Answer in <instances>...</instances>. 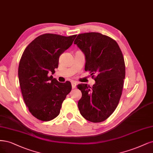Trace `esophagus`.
I'll use <instances>...</instances> for the list:
<instances>
[{
	"label": "esophagus",
	"mask_w": 153,
	"mask_h": 153,
	"mask_svg": "<svg viewBox=\"0 0 153 153\" xmlns=\"http://www.w3.org/2000/svg\"><path fill=\"white\" fill-rule=\"evenodd\" d=\"M71 85H72V88H75L76 85V83L75 82H71Z\"/></svg>",
	"instance_id": "obj_1"
}]
</instances>
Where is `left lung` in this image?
Returning <instances> with one entry per match:
<instances>
[{
    "label": "left lung",
    "instance_id": "8db88e82",
    "mask_svg": "<svg viewBox=\"0 0 153 153\" xmlns=\"http://www.w3.org/2000/svg\"><path fill=\"white\" fill-rule=\"evenodd\" d=\"M74 44L85 54V70L96 81L92 87L78 85L82 94L79 111L89 122H102L114 112L122 96L125 77L123 54L117 42L100 33L79 34Z\"/></svg>",
    "mask_w": 153,
    "mask_h": 153
}]
</instances>
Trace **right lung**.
Returning a JSON list of instances; mask_svg holds the SVG:
<instances>
[{"instance_id":"obj_1","label":"right lung","mask_w":153,"mask_h":153,"mask_svg":"<svg viewBox=\"0 0 153 153\" xmlns=\"http://www.w3.org/2000/svg\"><path fill=\"white\" fill-rule=\"evenodd\" d=\"M76 36L41 35L26 47L21 57L18 78L24 101L31 114L41 121L57 117L63 101L71 91L70 82L60 83L49 75L55 73L60 55Z\"/></svg>"}]
</instances>
